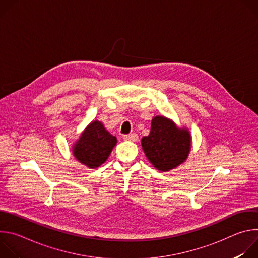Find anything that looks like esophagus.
I'll return each instance as SVG.
<instances>
[{"mask_svg": "<svg viewBox=\"0 0 258 258\" xmlns=\"http://www.w3.org/2000/svg\"><path fill=\"white\" fill-rule=\"evenodd\" d=\"M123 139L124 140H128V141H138V139H139V137H138V135L137 134H128V135H124L123 136Z\"/></svg>", "mask_w": 258, "mask_h": 258, "instance_id": "34e87169", "label": "esophagus"}]
</instances>
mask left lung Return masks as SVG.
<instances>
[{"instance_id": "8db88e82", "label": "left lung", "mask_w": 258, "mask_h": 258, "mask_svg": "<svg viewBox=\"0 0 258 258\" xmlns=\"http://www.w3.org/2000/svg\"><path fill=\"white\" fill-rule=\"evenodd\" d=\"M142 147L155 168L167 171L186 160L191 149V136L187 130L177 128L171 120L155 116L149 136L142 139Z\"/></svg>"}]
</instances>
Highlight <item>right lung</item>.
I'll return each mask as SVG.
<instances>
[{"mask_svg": "<svg viewBox=\"0 0 258 258\" xmlns=\"http://www.w3.org/2000/svg\"><path fill=\"white\" fill-rule=\"evenodd\" d=\"M116 138L105 130L100 121H93L73 147L76 158L90 168L103 164L116 145Z\"/></svg>", "mask_w": 258, "mask_h": 258, "instance_id": "add662e5", "label": "right lung"}]
</instances>
